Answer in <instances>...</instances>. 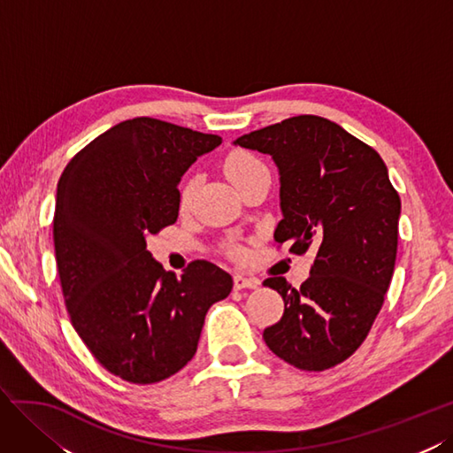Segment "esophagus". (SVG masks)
I'll list each match as a JSON object with an SVG mask.
<instances>
[{"label": "esophagus", "mask_w": 453, "mask_h": 453, "mask_svg": "<svg viewBox=\"0 0 453 453\" xmlns=\"http://www.w3.org/2000/svg\"><path fill=\"white\" fill-rule=\"evenodd\" d=\"M257 279H247L244 275H235L234 277V287H235V290H242V288H257Z\"/></svg>", "instance_id": "obj_1"}]
</instances>
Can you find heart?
<instances>
[{
    "mask_svg": "<svg viewBox=\"0 0 453 453\" xmlns=\"http://www.w3.org/2000/svg\"><path fill=\"white\" fill-rule=\"evenodd\" d=\"M224 171L227 174V178L231 180L237 186V189L244 184L249 182L250 178H254L256 174L260 173H269L267 166L256 157V155L249 153V151H234L229 153L226 161H224ZM196 191H197V178L191 176L188 178L182 189H180V209L186 211L191 206L193 203V197H196ZM231 252L234 254H239V249L234 247L231 249Z\"/></svg>",
    "mask_w": 453,
    "mask_h": 453,
    "instance_id": "b5f03b06",
    "label": "heart"
}]
</instances>
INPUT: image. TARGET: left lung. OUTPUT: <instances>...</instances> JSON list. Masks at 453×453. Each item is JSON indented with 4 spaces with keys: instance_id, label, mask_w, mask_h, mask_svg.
I'll return each instance as SVG.
<instances>
[{
    "instance_id": "left-lung-1",
    "label": "left lung",
    "mask_w": 453,
    "mask_h": 453,
    "mask_svg": "<svg viewBox=\"0 0 453 453\" xmlns=\"http://www.w3.org/2000/svg\"><path fill=\"white\" fill-rule=\"evenodd\" d=\"M235 144L273 157L282 219L275 242L292 254L315 250L300 288L284 277L264 284L284 313L264 330L284 363L322 372L366 340L393 279L400 197L380 153L319 115H298L242 134Z\"/></svg>"
}]
</instances>
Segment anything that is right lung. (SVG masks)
Wrapping results in <instances>:
<instances>
[{"label":"right lung","mask_w":453,"mask_h":453,"mask_svg":"<svg viewBox=\"0 0 453 453\" xmlns=\"http://www.w3.org/2000/svg\"><path fill=\"white\" fill-rule=\"evenodd\" d=\"M219 144L218 134L134 118L73 155L58 180L53 235L72 325L98 363L128 383L182 370L206 311L234 288L227 271L206 260L176 277L146 244L176 222L184 173Z\"/></svg>","instance_id":"right-lung-1"}]
</instances>
